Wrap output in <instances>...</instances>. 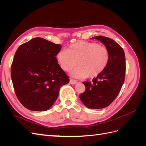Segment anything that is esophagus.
Instances as JSON below:
<instances>
[{
	"label": "esophagus",
	"mask_w": 146,
	"mask_h": 146,
	"mask_svg": "<svg viewBox=\"0 0 146 146\" xmlns=\"http://www.w3.org/2000/svg\"><path fill=\"white\" fill-rule=\"evenodd\" d=\"M77 82L76 80H73V79H70V81H69V83L70 84H72V85H75Z\"/></svg>",
	"instance_id": "esophagus-1"
}]
</instances>
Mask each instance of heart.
<instances>
[{"label":"heart","mask_w":146,"mask_h":146,"mask_svg":"<svg viewBox=\"0 0 146 146\" xmlns=\"http://www.w3.org/2000/svg\"><path fill=\"white\" fill-rule=\"evenodd\" d=\"M61 68L68 72L77 65L70 73L72 77L79 78H95L107 68L110 59L108 48L98 43L79 41L70 44L68 50H61L56 55Z\"/></svg>","instance_id":"heart-1"}]
</instances>
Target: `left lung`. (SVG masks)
<instances>
[{
  "mask_svg": "<svg viewBox=\"0 0 146 146\" xmlns=\"http://www.w3.org/2000/svg\"><path fill=\"white\" fill-rule=\"evenodd\" d=\"M96 39L102 42L110 51V59L107 68L91 82H84L86 87L79 95L82 103L91 109L108 107L116 99L125 80V56L123 48L113 39L102 36Z\"/></svg>",
  "mask_w": 146,
  "mask_h": 146,
  "instance_id": "8db88e82",
  "label": "left lung"
}]
</instances>
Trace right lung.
Returning <instances> with one entry per match:
<instances>
[{
    "label": "right lung",
    "instance_id": "1",
    "mask_svg": "<svg viewBox=\"0 0 146 146\" xmlns=\"http://www.w3.org/2000/svg\"><path fill=\"white\" fill-rule=\"evenodd\" d=\"M61 48L60 44L35 38L16 50L11 67L12 82L17 99L28 110H48L60 88L69 82L55 57Z\"/></svg>",
    "mask_w": 146,
    "mask_h": 146
}]
</instances>
